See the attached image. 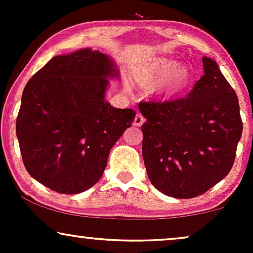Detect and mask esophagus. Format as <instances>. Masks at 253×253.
Masks as SVG:
<instances>
[{"mask_svg":"<svg viewBox=\"0 0 253 253\" xmlns=\"http://www.w3.org/2000/svg\"><path fill=\"white\" fill-rule=\"evenodd\" d=\"M145 123V118L143 117V115L141 114H136L135 115V118H134V121H133V125H134V126H141V125H143Z\"/></svg>","mask_w":253,"mask_h":253,"instance_id":"1","label":"esophagus"}]
</instances>
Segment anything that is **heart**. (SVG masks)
<instances>
[{
    "label": "heart",
    "instance_id": "b5f03b06",
    "mask_svg": "<svg viewBox=\"0 0 253 253\" xmlns=\"http://www.w3.org/2000/svg\"><path fill=\"white\" fill-rule=\"evenodd\" d=\"M191 72L187 66H178L175 60L163 59L155 66L150 76V82H163L165 91L176 94L183 90L190 83Z\"/></svg>",
    "mask_w": 253,
    "mask_h": 253
}]
</instances>
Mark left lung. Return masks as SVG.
Returning a JSON list of instances; mask_svg holds the SVG:
<instances>
[{"label":"left lung","mask_w":253,"mask_h":253,"mask_svg":"<svg viewBox=\"0 0 253 253\" xmlns=\"http://www.w3.org/2000/svg\"><path fill=\"white\" fill-rule=\"evenodd\" d=\"M202 63L205 75L185 97L139 103L147 176L176 199L202 195L225 178L243 133L236 91L216 62Z\"/></svg>","instance_id":"obj_1"}]
</instances>
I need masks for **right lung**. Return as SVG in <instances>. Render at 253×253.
<instances>
[{
  "label": "right lung",
  "mask_w": 253,
  "mask_h": 253,
  "mask_svg": "<svg viewBox=\"0 0 253 253\" xmlns=\"http://www.w3.org/2000/svg\"><path fill=\"white\" fill-rule=\"evenodd\" d=\"M119 77L112 58L83 48L56 56L26 84L16 136L28 173L60 194L96 184L112 147L134 120L130 108L104 100L109 78Z\"/></svg>",
  "instance_id": "add662e5"
}]
</instances>
